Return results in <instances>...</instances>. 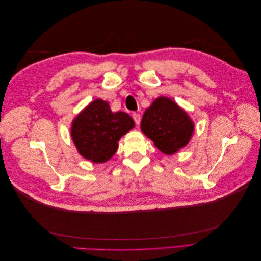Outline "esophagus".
<instances>
[{
    "instance_id": "esophagus-1",
    "label": "esophagus",
    "mask_w": 261,
    "mask_h": 261,
    "mask_svg": "<svg viewBox=\"0 0 261 261\" xmlns=\"http://www.w3.org/2000/svg\"><path fill=\"white\" fill-rule=\"evenodd\" d=\"M133 118H134V121H135V123H136L137 125L140 123V114L134 113V114H133Z\"/></svg>"
}]
</instances>
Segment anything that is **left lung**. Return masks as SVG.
<instances>
[{"mask_svg":"<svg viewBox=\"0 0 261 261\" xmlns=\"http://www.w3.org/2000/svg\"><path fill=\"white\" fill-rule=\"evenodd\" d=\"M194 122L174 101L156 98L144 113L140 128L165 154H173L184 148L194 134Z\"/></svg>","mask_w":261,"mask_h":261,"instance_id":"obj_1","label":"left lung"}]
</instances>
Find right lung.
I'll return each mask as SVG.
<instances>
[{
	"instance_id": "add662e5",
	"label": "right lung",
	"mask_w": 261,
	"mask_h": 261,
	"mask_svg": "<svg viewBox=\"0 0 261 261\" xmlns=\"http://www.w3.org/2000/svg\"><path fill=\"white\" fill-rule=\"evenodd\" d=\"M135 123L125 112H112L107 101L93 100L72 123L70 136L85 159L96 163L111 159L118 140L134 128Z\"/></svg>"
}]
</instances>
